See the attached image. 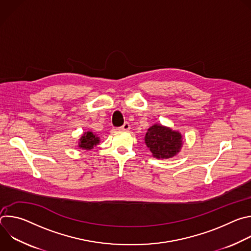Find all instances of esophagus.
Wrapping results in <instances>:
<instances>
[{
    "label": "esophagus",
    "mask_w": 251,
    "mask_h": 251,
    "mask_svg": "<svg viewBox=\"0 0 251 251\" xmlns=\"http://www.w3.org/2000/svg\"><path fill=\"white\" fill-rule=\"evenodd\" d=\"M120 130L122 131H129L130 130V124L128 122H125L122 127H120Z\"/></svg>",
    "instance_id": "esophagus-1"
}]
</instances>
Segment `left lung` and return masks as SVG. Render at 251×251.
I'll use <instances>...</instances> for the list:
<instances>
[{"instance_id":"1","label":"left lung","mask_w":251,"mask_h":251,"mask_svg":"<svg viewBox=\"0 0 251 251\" xmlns=\"http://www.w3.org/2000/svg\"><path fill=\"white\" fill-rule=\"evenodd\" d=\"M144 140L156 159H170L176 156L184 144L180 132L159 123L148 129Z\"/></svg>"}]
</instances>
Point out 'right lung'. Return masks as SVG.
I'll list each match as a JSON object with an SVG mask.
<instances>
[{
  "instance_id": "add662e5",
  "label": "right lung",
  "mask_w": 251,
  "mask_h": 251,
  "mask_svg": "<svg viewBox=\"0 0 251 251\" xmlns=\"http://www.w3.org/2000/svg\"><path fill=\"white\" fill-rule=\"evenodd\" d=\"M100 143V137L92 131L84 132L78 140V148L85 151H90Z\"/></svg>"
}]
</instances>
